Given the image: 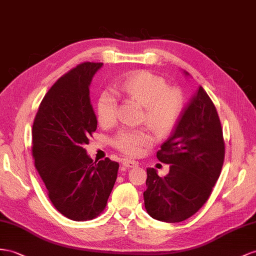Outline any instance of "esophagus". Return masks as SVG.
<instances>
[{
  "instance_id": "esophagus-1",
  "label": "esophagus",
  "mask_w": 256,
  "mask_h": 256,
  "mask_svg": "<svg viewBox=\"0 0 256 256\" xmlns=\"http://www.w3.org/2000/svg\"><path fill=\"white\" fill-rule=\"evenodd\" d=\"M122 164L126 168H136L138 166V162L134 160H130V159H123Z\"/></svg>"
}]
</instances>
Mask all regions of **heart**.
<instances>
[{
    "mask_svg": "<svg viewBox=\"0 0 256 256\" xmlns=\"http://www.w3.org/2000/svg\"><path fill=\"white\" fill-rule=\"evenodd\" d=\"M118 96L135 100L142 106V120L158 134H166L178 122L184 107L180 90L168 86L162 76L147 70L128 74L114 88ZM116 100L111 92H104L97 100V118L102 126H109L116 120ZM152 142L145 130H121L112 138L116 148L130 156H137Z\"/></svg>",
    "mask_w": 256,
    "mask_h": 256,
    "instance_id": "heart-1",
    "label": "heart"
}]
</instances>
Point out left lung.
<instances>
[{"label": "left lung", "instance_id": "1", "mask_svg": "<svg viewBox=\"0 0 256 256\" xmlns=\"http://www.w3.org/2000/svg\"><path fill=\"white\" fill-rule=\"evenodd\" d=\"M185 76H189L184 71ZM225 142L218 111L202 86L182 111L170 138L156 152L170 172L147 168L144 200L147 213L166 222H180L208 201L224 163Z\"/></svg>", "mask_w": 256, "mask_h": 256}]
</instances>
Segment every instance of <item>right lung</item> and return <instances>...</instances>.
Here are the masks:
<instances>
[{"label": "right lung", "mask_w": 256, "mask_h": 256, "mask_svg": "<svg viewBox=\"0 0 256 256\" xmlns=\"http://www.w3.org/2000/svg\"><path fill=\"white\" fill-rule=\"evenodd\" d=\"M102 62H83L58 78L43 100L32 126V156L50 202L66 218H97L107 206L119 163H98L84 149L97 128L90 84Z\"/></svg>", "instance_id": "right-lung-1"}]
</instances>
